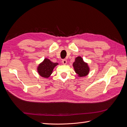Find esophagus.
Returning <instances> with one entry per match:
<instances>
[{
  "label": "esophagus",
  "mask_w": 127,
  "mask_h": 127,
  "mask_svg": "<svg viewBox=\"0 0 127 127\" xmlns=\"http://www.w3.org/2000/svg\"><path fill=\"white\" fill-rule=\"evenodd\" d=\"M62 63H63V64H67V60H66V59H63L62 60Z\"/></svg>",
  "instance_id": "1"
}]
</instances>
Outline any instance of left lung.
I'll return each mask as SVG.
<instances>
[{
  "mask_svg": "<svg viewBox=\"0 0 127 127\" xmlns=\"http://www.w3.org/2000/svg\"><path fill=\"white\" fill-rule=\"evenodd\" d=\"M73 67L75 71L79 77H84L87 75L90 71V68L87 63L83 61L82 58L77 57L75 62L73 63Z\"/></svg>",
  "mask_w": 127,
  "mask_h": 127,
  "instance_id": "obj_1",
  "label": "left lung"
}]
</instances>
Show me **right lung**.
I'll return each instance as SVG.
<instances>
[{
    "label": "right lung",
    "instance_id": "right-lung-1",
    "mask_svg": "<svg viewBox=\"0 0 127 127\" xmlns=\"http://www.w3.org/2000/svg\"><path fill=\"white\" fill-rule=\"evenodd\" d=\"M58 64V63H52L49 59L45 58L38 66V73L43 77L48 78L52 73L53 69Z\"/></svg>",
    "mask_w": 127,
    "mask_h": 127
}]
</instances>
